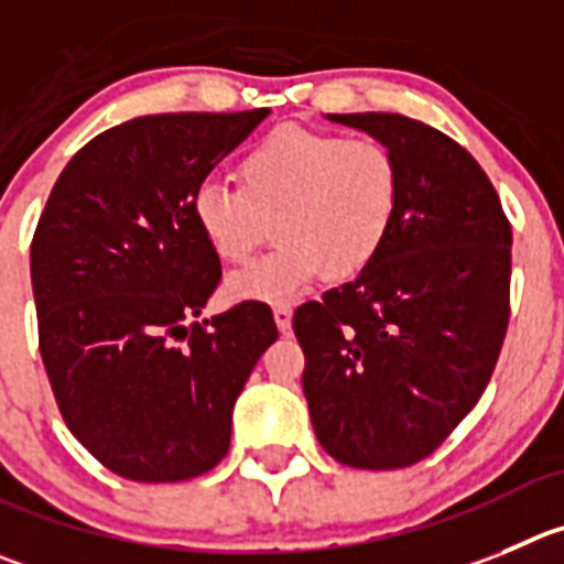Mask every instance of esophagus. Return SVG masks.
Here are the masks:
<instances>
[{
  "mask_svg": "<svg viewBox=\"0 0 564 564\" xmlns=\"http://www.w3.org/2000/svg\"><path fill=\"white\" fill-rule=\"evenodd\" d=\"M272 314H275V325L281 334H289V328H292V306L289 303H278L275 308H272Z\"/></svg>",
  "mask_w": 564,
  "mask_h": 564,
  "instance_id": "1",
  "label": "esophagus"
}]
</instances>
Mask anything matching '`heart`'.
I'll use <instances>...</instances> for the list:
<instances>
[{
	"label": "heart",
	"mask_w": 564,
	"mask_h": 564,
	"mask_svg": "<svg viewBox=\"0 0 564 564\" xmlns=\"http://www.w3.org/2000/svg\"><path fill=\"white\" fill-rule=\"evenodd\" d=\"M236 175L239 186L203 183L192 214L225 264H245L275 223V250L228 281L239 300L289 303L325 275H361L387 247L403 199L401 161L372 135L278 128L241 155Z\"/></svg>",
	"instance_id": "1"
}]
</instances>
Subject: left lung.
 Returning a JSON list of instances; mask_svg holds the SVG:
<instances>
[{
	"instance_id": "left-lung-1",
	"label": "left lung",
	"mask_w": 564,
	"mask_h": 564,
	"mask_svg": "<svg viewBox=\"0 0 564 564\" xmlns=\"http://www.w3.org/2000/svg\"><path fill=\"white\" fill-rule=\"evenodd\" d=\"M401 161L403 199L381 256L294 312L303 392L325 454L398 470L470 414L509 325L512 225L476 158L401 113H328Z\"/></svg>"
}]
</instances>
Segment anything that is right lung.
<instances>
[{
    "label": "right lung",
    "instance_id": "obj_1",
    "mask_svg": "<svg viewBox=\"0 0 564 564\" xmlns=\"http://www.w3.org/2000/svg\"><path fill=\"white\" fill-rule=\"evenodd\" d=\"M267 113L116 124L46 199L30 247L41 359L68 431L116 476L166 484L217 467L236 398L278 339L258 300L194 323L223 264L192 197Z\"/></svg>",
    "mask_w": 564,
    "mask_h": 564
}]
</instances>
